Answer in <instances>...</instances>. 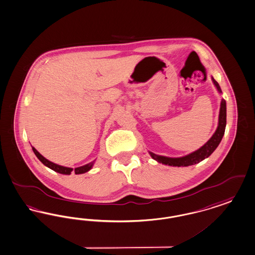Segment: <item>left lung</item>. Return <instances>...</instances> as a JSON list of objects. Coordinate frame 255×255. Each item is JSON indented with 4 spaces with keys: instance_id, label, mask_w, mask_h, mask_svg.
Here are the masks:
<instances>
[{
    "instance_id": "obj_1",
    "label": "left lung",
    "mask_w": 255,
    "mask_h": 255,
    "mask_svg": "<svg viewBox=\"0 0 255 255\" xmlns=\"http://www.w3.org/2000/svg\"><path fill=\"white\" fill-rule=\"evenodd\" d=\"M216 89L219 93H222L221 88L218 84V82L212 78ZM226 123H227V108H226V101L222 100L220 104V111H219V120H218V126L216 131L214 132L213 136L204 144L201 148L194 151L193 153H189L185 156L181 157H168L163 155H158L155 153L149 152L151 156L154 160H156L159 163L169 165V166H174V167H187L194 164L199 163L200 161L204 160L205 158L209 157L212 153H214V150L217 148L220 141L222 140V137L224 135L225 128H226Z\"/></svg>"
}]
</instances>
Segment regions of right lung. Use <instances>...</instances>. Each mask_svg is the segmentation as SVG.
Masks as SVG:
<instances>
[{
    "label": "right lung",
    "instance_id": "right-lung-1",
    "mask_svg": "<svg viewBox=\"0 0 255 255\" xmlns=\"http://www.w3.org/2000/svg\"><path fill=\"white\" fill-rule=\"evenodd\" d=\"M32 150H33L34 153L36 154V156L39 158V160L41 161V163L43 164V165H45L46 167L50 168L53 171H55V172H57V173H62V174H70L72 171H74L76 174H81V173H86V172H88L89 170H91L92 167H93V165H94V162H95V160H94V161H92L90 163L86 164V165H84V166H81V167H78V168H75V170H73L72 168L63 167V166H61V165L53 163L51 161H49L48 159H46L45 157H43L41 153H39L34 147H32Z\"/></svg>",
    "mask_w": 255,
    "mask_h": 255
}]
</instances>
